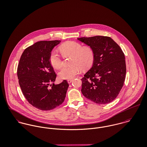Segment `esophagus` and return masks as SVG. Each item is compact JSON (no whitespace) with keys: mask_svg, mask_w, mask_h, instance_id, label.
Segmentation results:
<instances>
[{"mask_svg":"<svg viewBox=\"0 0 147 147\" xmlns=\"http://www.w3.org/2000/svg\"><path fill=\"white\" fill-rule=\"evenodd\" d=\"M72 82V79H68V80H67V82H68V84H70Z\"/></svg>","mask_w":147,"mask_h":147,"instance_id":"1","label":"esophagus"}]
</instances>
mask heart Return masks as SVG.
<instances>
[{
	"instance_id": "heart-1",
	"label": "heart",
	"mask_w": 147,
	"mask_h": 147,
	"mask_svg": "<svg viewBox=\"0 0 147 147\" xmlns=\"http://www.w3.org/2000/svg\"><path fill=\"white\" fill-rule=\"evenodd\" d=\"M60 50L64 56H73L71 61L72 65L64 67L59 73L60 78L62 79H71L79 74L83 69H89L93 65L94 60V53L93 49L83 46L75 41L65 42L60 47ZM51 65L59 69L63 65V61L61 55L55 50H53L49 57Z\"/></svg>"
}]
</instances>
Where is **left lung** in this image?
Returning <instances> with one entry per match:
<instances>
[{
    "label": "left lung",
    "mask_w": 147,
    "mask_h": 147,
    "mask_svg": "<svg viewBox=\"0 0 147 147\" xmlns=\"http://www.w3.org/2000/svg\"><path fill=\"white\" fill-rule=\"evenodd\" d=\"M78 40L90 46L94 53L92 68L81 79L83 94L96 104L111 102L119 94L125 80L123 52L109 37L97 36Z\"/></svg>",
    "instance_id": "8db88e82"
}]
</instances>
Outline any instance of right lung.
<instances>
[{
	"instance_id": "add662e5",
	"label": "right lung",
	"mask_w": 147,
	"mask_h": 147,
	"mask_svg": "<svg viewBox=\"0 0 147 147\" xmlns=\"http://www.w3.org/2000/svg\"><path fill=\"white\" fill-rule=\"evenodd\" d=\"M61 41L35 43L24 51L18 64V77L24 97L30 104L43 111L61 105L69 86L65 80L54 84L57 75L49 61L52 50Z\"/></svg>"
}]
</instances>
